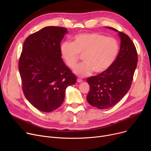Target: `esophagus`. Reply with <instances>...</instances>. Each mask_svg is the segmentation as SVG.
Listing matches in <instances>:
<instances>
[{
	"label": "esophagus",
	"instance_id": "obj_1",
	"mask_svg": "<svg viewBox=\"0 0 151 151\" xmlns=\"http://www.w3.org/2000/svg\"><path fill=\"white\" fill-rule=\"evenodd\" d=\"M77 81H78V83H82L83 80H81V79H80V78H78L77 79Z\"/></svg>",
	"mask_w": 151,
	"mask_h": 151
}]
</instances>
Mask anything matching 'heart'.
<instances>
[{"label":"heart","mask_w":151,"mask_h":151,"mask_svg":"<svg viewBox=\"0 0 151 151\" xmlns=\"http://www.w3.org/2000/svg\"><path fill=\"white\" fill-rule=\"evenodd\" d=\"M119 48L117 41L113 37H106L97 32L81 33L73 38L72 43H62L60 52L70 68L75 67L80 54L83 55L84 62L76 66L73 71L84 77L90 75L93 71L97 74L105 72L115 61Z\"/></svg>","instance_id":"obj_1"}]
</instances>
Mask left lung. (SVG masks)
Wrapping results in <instances>:
<instances>
[{
    "label": "left lung",
    "mask_w": 151,
    "mask_h": 151,
    "mask_svg": "<svg viewBox=\"0 0 151 151\" xmlns=\"http://www.w3.org/2000/svg\"><path fill=\"white\" fill-rule=\"evenodd\" d=\"M118 33L120 50L113 65L105 72L88 78L90 86L87 100L92 106L103 109L116 105L130 88L138 62L136 47L130 38L113 27Z\"/></svg>",
    "instance_id": "left-lung-1"
}]
</instances>
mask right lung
I'll return each mask as SVG.
<instances>
[{
  "mask_svg": "<svg viewBox=\"0 0 151 151\" xmlns=\"http://www.w3.org/2000/svg\"><path fill=\"white\" fill-rule=\"evenodd\" d=\"M68 32L65 27H45L29 35L23 45L19 60L23 92L43 112L58 108L67 87L76 82L61 58L60 44Z\"/></svg>",
  "mask_w": 151,
  "mask_h": 151,
  "instance_id": "1",
  "label": "right lung"
}]
</instances>
